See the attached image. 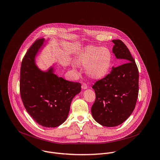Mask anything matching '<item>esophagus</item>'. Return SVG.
Here are the masks:
<instances>
[{
    "label": "esophagus",
    "mask_w": 160,
    "mask_h": 160,
    "mask_svg": "<svg viewBox=\"0 0 160 160\" xmlns=\"http://www.w3.org/2000/svg\"><path fill=\"white\" fill-rule=\"evenodd\" d=\"M88 88V85L86 83H83L82 85V89H87Z\"/></svg>",
    "instance_id": "34e87169"
}]
</instances>
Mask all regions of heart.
<instances>
[{
    "label": "heart",
    "mask_w": 160,
    "mask_h": 160,
    "mask_svg": "<svg viewBox=\"0 0 160 160\" xmlns=\"http://www.w3.org/2000/svg\"><path fill=\"white\" fill-rule=\"evenodd\" d=\"M111 63V54L105 47L88 46L78 56L77 63L86 66L87 73L92 78H100L108 73Z\"/></svg>",
    "instance_id": "obj_1"
}]
</instances>
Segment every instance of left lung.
<instances>
[{
  "label": "left lung",
  "instance_id": "1",
  "mask_svg": "<svg viewBox=\"0 0 160 160\" xmlns=\"http://www.w3.org/2000/svg\"><path fill=\"white\" fill-rule=\"evenodd\" d=\"M112 52L124 63L92 85L95 100L91 112L93 119L106 127L117 126L133 112L139 93V71L134 59L120 39L112 41Z\"/></svg>",
  "mask_w": 160,
  "mask_h": 160
}]
</instances>
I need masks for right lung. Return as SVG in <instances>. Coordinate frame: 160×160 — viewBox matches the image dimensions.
Segmentation results:
<instances>
[{"label": "right lung", "instance_id": "obj_1", "mask_svg": "<svg viewBox=\"0 0 160 160\" xmlns=\"http://www.w3.org/2000/svg\"><path fill=\"white\" fill-rule=\"evenodd\" d=\"M44 41L38 38L27 51L21 63L20 94L31 117L46 128H55L67 119L73 98L81 91V83L57 76L51 68L40 71L34 57Z\"/></svg>", "mask_w": 160, "mask_h": 160}]
</instances>
